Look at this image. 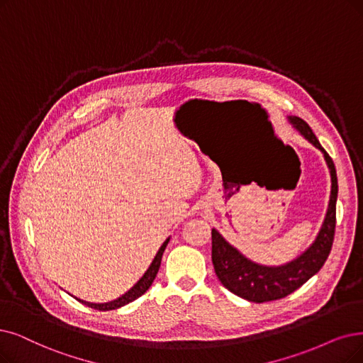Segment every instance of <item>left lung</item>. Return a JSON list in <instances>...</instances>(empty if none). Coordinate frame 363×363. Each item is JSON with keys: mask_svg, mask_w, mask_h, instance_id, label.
Here are the masks:
<instances>
[{"mask_svg": "<svg viewBox=\"0 0 363 363\" xmlns=\"http://www.w3.org/2000/svg\"><path fill=\"white\" fill-rule=\"evenodd\" d=\"M289 122L296 131L323 153L330 174V196L325 220L310 247L296 259L284 265L267 267L245 257L234 245H230L217 229H211V259L217 279L234 295L252 302H268L281 299L295 292L314 274L320 271L330 253L337 222L338 180L330 156L320 146L307 122L296 116H289Z\"/></svg>", "mask_w": 363, "mask_h": 363, "instance_id": "8db88e82", "label": "left lung"}]
</instances>
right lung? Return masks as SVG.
Returning <instances> with one entry per match:
<instances>
[{
	"label": "right lung",
	"mask_w": 363,
	"mask_h": 363,
	"mask_svg": "<svg viewBox=\"0 0 363 363\" xmlns=\"http://www.w3.org/2000/svg\"><path fill=\"white\" fill-rule=\"evenodd\" d=\"M169 242V237L164 241V244L161 245V249L157 250L155 259L152 260L150 267L147 268V271L143 274V277L131 287L126 294H123L122 296L116 298L114 301H110V302H104V303H95V302H88V301H83V299H77L80 301L82 303H84V306H88L91 308H95V310H99V311H108V310H116V308H121L123 306H126V303L135 301L137 298H140L143 294H146L149 291V287L152 286L156 274L159 271V267H161V260H162V255L165 252V247L167 244Z\"/></svg>",
	"instance_id": "obj_1"
}]
</instances>
